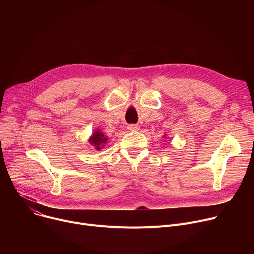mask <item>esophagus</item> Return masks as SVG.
I'll return each instance as SVG.
<instances>
[{
    "label": "esophagus",
    "mask_w": 254,
    "mask_h": 254,
    "mask_svg": "<svg viewBox=\"0 0 254 254\" xmlns=\"http://www.w3.org/2000/svg\"><path fill=\"white\" fill-rule=\"evenodd\" d=\"M140 128V127L138 125H128L127 126V129L130 130V131H135V130H138Z\"/></svg>",
    "instance_id": "1"
}]
</instances>
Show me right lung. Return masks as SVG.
I'll return each instance as SVG.
<instances>
[{
    "label": "right lung",
    "instance_id": "1",
    "mask_svg": "<svg viewBox=\"0 0 254 254\" xmlns=\"http://www.w3.org/2000/svg\"><path fill=\"white\" fill-rule=\"evenodd\" d=\"M89 143L92 146H95V148L97 150H101L104 147V145L106 143H108V139H107L106 136H104V134L101 130L97 129L96 131L92 132L91 137L89 138Z\"/></svg>",
    "mask_w": 254,
    "mask_h": 254
}]
</instances>
